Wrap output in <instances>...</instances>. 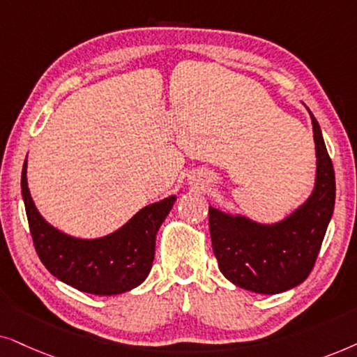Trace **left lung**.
Returning <instances> with one entry per match:
<instances>
[{
    "label": "left lung",
    "instance_id": "obj_1",
    "mask_svg": "<svg viewBox=\"0 0 357 357\" xmlns=\"http://www.w3.org/2000/svg\"><path fill=\"white\" fill-rule=\"evenodd\" d=\"M310 112V111H308ZM317 150L315 189L282 222L261 225L208 207L212 250L230 282L258 294H279L305 281L315 266L335 208V169L317 119L310 112Z\"/></svg>",
    "mask_w": 357,
    "mask_h": 357
}]
</instances>
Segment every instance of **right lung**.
<instances>
[{
    "label": "right lung",
    "instance_id": "obj_1",
    "mask_svg": "<svg viewBox=\"0 0 357 357\" xmlns=\"http://www.w3.org/2000/svg\"><path fill=\"white\" fill-rule=\"evenodd\" d=\"M24 161L21 189L36 251L61 282L94 296H116L140 286L155 259L156 231L176 201L169 196L137 212L114 234L82 240L49 225L32 202Z\"/></svg>",
    "mask_w": 357,
    "mask_h": 357
}]
</instances>
